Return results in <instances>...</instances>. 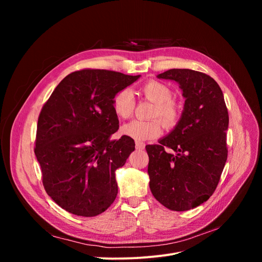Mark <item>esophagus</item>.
Here are the masks:
<instances>
[{"mask_svg": "<svg viewBox=\"0 0 262 262\" xmlns=\"http://www.w3.org/2000/svg\"><path fill=\"white\" fill-rule=\"evenodd\" d=\"M145 147V144L143 142H140V141H136V148L137 149H143Z\"/></svg>", "mask_w": 262, "mask_h": 262, "instance_id": "34e87169", "label": "esophagus"}]
</instances>
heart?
<instances>
[{
	"instance_id": "1",
	"label": "heart",
	"mask_w": 262,
	"mask_h": 262,
	"mask_svg": "<svg viewBox=\"0 0 262 262\" xmlns=\"http://www.w3.org/2000/svg\"><path fill=\"white\" fill-rule=\"evenodd\" d=\"M139 93L149 101L155 104L152 118L158 117L166 128H172L180 117V108L173 101L172 92L167 85L157 81H148L142 85ZM133 95L129 90L118 92L113 99V109L115 115L120 119L129 118L133 113ZM123 136L137 141L154 139L162 133V123L158 119L150 121L133 120L122 125Z\"/></svg>"
}]
</instances>
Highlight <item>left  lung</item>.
Segmentation results:
<instances>
[{
	"mask_svg": "<svg viewBox=\"0 0 262 262\" xmlns=\"http://www.w3.org/2000/svg\"><path fill=\"white\" fill-rule=\"evenodd\" d=\"M157 77L177 82L185 105L172 131L145 146L149 189L164 207L187 211L217 187L227 160L228 113L221 87L207 74L171 69Z\"/></svg>",
	"mask_w": 262,
	"mask_h": 262,
	"instance_id": "left-lung-1",
	"label": "left lung"
}]
</instances>
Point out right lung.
<instances>
[{"mask_svg": "<svg viewBox=\"0 0 262 262\" xmlns=\"http://www.w3.org/2000/svg\"><path fill=\"white\" fill-rule=\"evenodd\" d=\"M141 75L107 70H81L55 87L38 118L35 154L47 193L62 209L96 216L115 201V172L134 150L122 136L113 109L115 95Z\"/></svg>", "mask_w": 262, "mask_h": 262, "instance_id": "add662e5", "label": "right lung"}]
</instances>
